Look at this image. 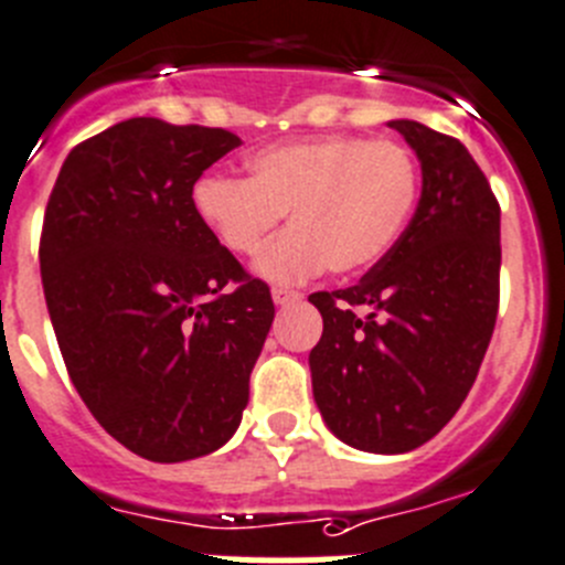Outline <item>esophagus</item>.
Wrapping results in <instances>:
<instances>
[{"label": "esophagus", "mask_w": 565, "mask_h": 565, "mask_svg": "<svg viewBox=\"0 0 565 565\" xmlns=\"http://www.w3.org/2000/svg\"><path fill=\"white\" fill-rule=\"evenodd\" d=\"M271 299H274V305H279V308H286V305L299 302V299H302V294L288 291V288H274V291H271Z\"/></svg>", "instance_id": "1"}]
</instances>
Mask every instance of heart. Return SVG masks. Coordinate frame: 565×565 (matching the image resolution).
Here are the masks:
<instances>
[{"instance_id": "heart-1", "label": "heart", "mask_w": 565, "mask_h": 565, "mask_svg": "<svg viewBox=\"0 0 565 565\" xmlns=\"http://www.w3.org/2000/svg\"><path fill=\"white\" fill-rule=\"evenodd\" d=\"M246 169L249 180L199 177L191 207L233 255H255L288 213L291 227L255 260L257 277L274 286L305 282L327 266L352 274L377 263L418 196L416 163L394 141L302 138L260 149Z\"/></svg>"}]
</instances>
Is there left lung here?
<instances>
[{
    "label": "left lung",
    "mask_w": 565,
    "mask_h": 565,
    "mask_svg": "<svg viewBox=\"0 0 565 565\" xmlns=\"http://www.w3.org/2000/svg\"><path fill=\"white\" fill-rule=\"evenodd\" d=\"M422 163L405 233L358 286L310 297L313 399L360 452L402 455L447 427L475 385L499 308V205L458 138L394 118Z\"/></svg>",
    "instance_id": "1"
}]
</instances>
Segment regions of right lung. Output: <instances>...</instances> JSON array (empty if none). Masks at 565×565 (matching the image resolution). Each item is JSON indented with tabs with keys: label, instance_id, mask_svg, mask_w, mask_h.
Segmentation results:
<instances>
[{
	"label": "right lung",
	"instance_id": "add662e5",
	"mask_svg": "<svg viewBox=\"0 0 565 565\" xmlns=\"http://www.w3.org/2000/svg\"><path fill=\"white\" fill-rule=\"evenodd\" d=\"M235 147L218 127L127 118L72 149L46 205L41 279L68 377L154 463L233 438L274 321L268 286L191 207L193 182Z\"/></svg>",
	"mask_w": 565,
	"mask_h": 565
}]
</instances>
